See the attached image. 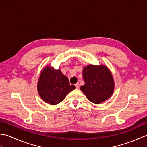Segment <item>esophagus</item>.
Here are the masks:
<instances>
[{"instance_id": "1", "label": "esophagus", "mask_w": 147, "mask_h": 147, "mask_svg": "<svg viewBox=\"0 0 147 147\" xmlns=\"http://www.w3.org/2000/svg\"><path fill=\"white\" fill-rule=\"evenodd\" d=\"M75 86H76V88L78 89V88H80V85H79V83H76V85H75Z\"/></svg>"}]
</instances>
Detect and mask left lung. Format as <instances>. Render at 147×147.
Instances as JSON below:
<instances>
[{"label":"left lung","mask_w":147,"mask_h":147,"mask_svg":"<svg viewBox=\"0 0 147 147\" xmlns=\"http://www.w3.org/2000/svg\"><path fill=\"white\" fill-rule=\"evenodd\" d=\"M83 78L85 85L80 89L93 104H101L113 94L114 80L111 71L105 65L89 64L84 67Z\"/></svg>","instance_id":"obj_1"}]
</instances>
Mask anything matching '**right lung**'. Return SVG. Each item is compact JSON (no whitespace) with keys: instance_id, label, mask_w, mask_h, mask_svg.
<instances>
[{"instance_id":"1","label":"right lung","mask_w":147,"mask_h":147,"mask_svg":"<svg viewBox=\"0 0 147 147\" xmlns=\"http://www.w3.org/2000/svg\"><path fill=\"white\" fill-rule=\"evenodd\" d=\"M74 89L75 86L70 85L68 78L59 68L55 69L51 65H45L42 69L37 90L40 98L45 103L52 105L58 104Z\"/></svg>"}]
</instances>
